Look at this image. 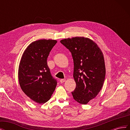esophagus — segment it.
I'll return each instance as SVG.
<instances>
[{"instance_id":"esophagus-1","label":"esophagus","mask_w":130,"mask_h":130,"mask_svg":"<svg viewBox=\"0 0 130 130\" xmlns=\"http://www.w3.org/2000/svg\"><path fill=\"white\" fill-rule=\"evenodd\" d=\"M60 81L61 84H62V83H63V82H64L66 81V80L65 79H61Z\"/></svg>"}]
</instances>
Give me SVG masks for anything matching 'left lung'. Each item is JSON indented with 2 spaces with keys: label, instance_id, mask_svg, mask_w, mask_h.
Here are the masks:
<instances>
[{
  "label": "left lung",
  "instance_id": "left-lung-1",
  "mask_svg": "<svg viewBox=\"0 0 130 130\" xmlns=\"http://www.w3.org/2000/svg\"><path fill=\"white\" fill-rule=\"evenodd\" d=\"M60 42L72 53L73 77L76 88L74 99L86 105L100 92L105 80L106 68L103 52L96 43L84 37L68 38Z\"/></svg>",
  "mask_w": 130,
  "mask_h": 130
}]
</instances>
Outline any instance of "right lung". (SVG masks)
Segmentation results:
<instances>
[{"instance_id": "add662e5", "label": "right lung", "mask_w": 130, "mask_h": 130, "mask_svg": "<svg viewBox=\"0 0 130 130\" xmlns=\"http://www.w3.org/2000/svg\"><path fill=\"white\" fill-rule=\"evenodd\" d=\"M57 42L45 39L32 42L24 50L19 63L20 87L27 96L38 104L48 101L56 87L57 81L50 74L47 58Z\"/></svg>"}]
</instances>
